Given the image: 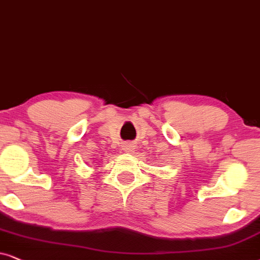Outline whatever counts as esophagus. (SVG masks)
<instances>
[{
    "instance_id": "1",
    "label": "esophagus",
    "mask_w": 260,
    "mask_h": 260,
    "mask_svg": "<svg viewBox=\"0 0 260 260\" xmlns=\"http://www.w3.org/2000/svg\"><path fill=\"white\" fill-rule=\"evenodd\" d=\"M133 145L132 144H127V145H124V147H123V150L126 151V152H132L133 151Z\"/></svg>"
}]
</instances>
